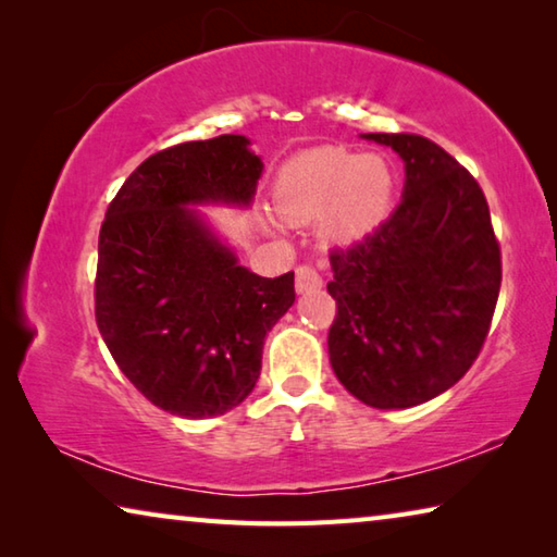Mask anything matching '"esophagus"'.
<instances>
[{
  "label": "esophagus",
  "instance_id": "esophagus-1",
  "mask_svg": "<svg viewBox=\"0 0 557 557\" xmlns=\"http://www.w3.org/2000/svg\"><path fill=\"white\" fill-rule=\"evenodd\" d=\"M295 287L299 295H305V292L322 287V277H319V272L312 265H299L295 270Z\"/></svg>",
  "mask_w": 557,
  "mask_h": 557
}]
</instances>
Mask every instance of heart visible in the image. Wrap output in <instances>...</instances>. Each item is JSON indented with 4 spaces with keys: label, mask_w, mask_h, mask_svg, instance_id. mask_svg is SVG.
I'll return each instance as SVG.
<instances>
[{
    "label": "heart",
    "mask_w": 557,
    "mask_h": 557,
    "mask_svg": "<svg viewBox=\"0 0 557 557\" xmlns=\"http://www.w3.org/2000/svg\"><path fill=\"white\" fill-rule=\"evenodd\" d=\"M395 191L393 166L379 154L319 147L282 166L275 203L282 219L309 223L329 243H354L388 215Z\"/></svg>",
    "instance_id": "1"
}]
</instances>
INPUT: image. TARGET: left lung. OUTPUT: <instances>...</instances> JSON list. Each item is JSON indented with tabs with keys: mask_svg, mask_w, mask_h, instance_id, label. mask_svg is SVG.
Listing matches in <instances>:
<instances>
[{
	"mask_svg": "<svg viewBox=\"0 0 557 557\" xmlns=\"http://www.w3.org/2000/svg\"><path fill=\"white\" fill-rule=\"evenodd\" d=\"M398 152L403 199L351 248H334L329 361L344 388L403 410L451 388L482 351L502 287V250L482 186L420 135H363Z\"/></svg>",
	"mask_w": 557,
	"mask_h": 557,
	"instance_id": "obj_1",
	"label": "left lung"
}]
</instances>
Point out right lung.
<instances>
[{
  "mask_svg": "<svg viewBox=\"0 0 557 557\" xmlns=\"http://www.w3.org/2000/svg\"><path fill=\"white\" fill-rule=\"evenodd\" d=\"M260 174L262 159L243 135L169 147L129 174L102 221V342L129 383L178 418H215L248 398L265 336L295 305V272L270 280L243 268L188 209H245Z\"/></svg>",
  "mask_w": 557,
  "mask_h": 557,
  "instance_id": "1",
  "label": "right lung"
}]
</instances>
